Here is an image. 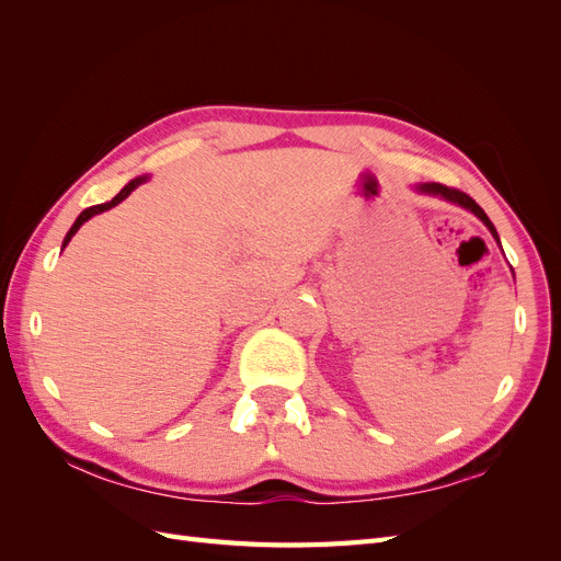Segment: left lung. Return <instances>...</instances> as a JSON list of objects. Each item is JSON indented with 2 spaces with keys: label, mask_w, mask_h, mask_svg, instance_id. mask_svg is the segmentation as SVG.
Segmentation results:
<instances>
[{
  "label": "left lung",
  "mask_w": 561,
  "mask_h": 561,
  "mask_svg": "<svg viewBox=\"0 0 561 561\" xmlns=\"http://www.w3.org/2000/svg\"><path fill=\"white\" fill-rule=\"evenodd\" d=\"M419 192L421 194H431V196H439V198H445V201H449V203H456V206H461V208H466V210H470L472 215H478L482 222L486 225V229L491 231V236H494V239L499 241V233H496V227L491 225V219L486 217V213L478 206V203H474L468 194H463V192H458V190H454V186H445V184H437V182H426V184H419ZM501 243V241H499Z\"/></svg>",
  "instance_id": "left-lung-1"
}]
</instances>
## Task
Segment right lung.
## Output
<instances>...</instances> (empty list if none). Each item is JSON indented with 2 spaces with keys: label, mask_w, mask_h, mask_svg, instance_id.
Here are the masks:
<instances>
[{
  "label": "right lung",
  "mask_w": 561,
  "mask_h": 561,
  "mask_svg": "<svg viewBox=\"0 0 561 561\" xmlns=\"http://www.w3.org/2000/svg\"><path fill=\"white\" fill-rule=\"evenodd\" d=\"M142 182H147V175H142V178H135V180H130L126 186H124V190L122 192H118L112 201H107V203H100V206H91V208H87V210H83L79 217H77V222L72 225V229L70 231H67V236H65V241H62V248L67 245V243H70L72 241V236L79 231V227L83 225V222H87V219H91L93 215H98V213H105V210H110V208H114L116 206V203H122L126 196H130V192L133 190H138V186L142 184Z\"/></svg>",
  "instance_id": "add662e5"
}]
</instances>
